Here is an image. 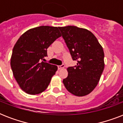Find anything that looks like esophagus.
Returning <instances> with one entry per match:
<instances>
[{
  "mask_svg": "<svg viewBox=\"0 0 123 123\" xmlns=\"http://www.w3.org/2000/svg\"><path fill=\"white\" fill-rule=\"evenodd\" d=\"M58 69H63L64 68V65L62 64V65H61V66H58Z\"/></svg>",
  "mask_w": 123,
  "mask_h": 123,
  "instance_id": "esophagus-1",
  "label": "esophagus"
}]
</instances>
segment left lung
Here are the masks:
<instances>
[{"instance_id": "obj_1", "label": "left lung", "mask_w": 123, "mask_h": 123, "mask_svg": "<svg viewBox=\"0 0 123 123\" xmlns=\"http://www.w3.org/2000/svg\"><path fill=\"white\" fill-rule=\"evenodd\" d=\"M62 36L77 66L67 68L63 79L66 89L77 96L91 93L98 85L104 69V52L91 32L76 26L59 27Z\"/></svg>"}]
</instances>
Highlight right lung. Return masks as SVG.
<instances>
[{
    "label": "right lung",
    "instance_id": "1",
    "mask_svg": "<svg viewBox=\"0 0 123 123\" xmlns=\"http://www.w3.org/2000/svg\"><path fill=\"white\" fill-rule=\"evenodd\" d=\"M61 36L59 27L40 26L24 32L16 41L11 57L14 79L26 93L37 94L46 90L57 66L41 62L47 48Z\"/></svg>",
    "mask_w": 123,
    "mask_h": 123
}]
</instances>
